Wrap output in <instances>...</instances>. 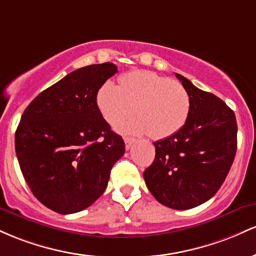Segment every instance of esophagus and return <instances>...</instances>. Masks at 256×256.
<instances>
[{
    "label": "esophagus",
    "mask_w": 256,
    "mask_h": 256,
    "mask_svg": "<svg viewBox=\"0 0 256 256\" xmlns=\"http://www.w3.org/2000/svg\"><path fill=\"white\" fill-rule=\"evenodd\" d=\"M136 142V139H133V138H124V144H126V148L129 150V148H132V145Z\"/></svg>",
    "instance_id": "1"
}]
</instances>
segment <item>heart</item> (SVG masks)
<instances>
[{
	"label": "heart",
	"instance_id": "obj_1",
	"mask_svg": "<svg viewBox=\"0 0 256 256\" xmlns=\"http://www.w3.org/2000/svg\"><path fill=\"white\" fill-rule=\"evenodd\" d=\"M98 106L110 124L126 120L134 108L138 118L123 122L120 129L164 139L184 127L191 99L179 82L151 71H133L120 77L118 87L105 83L98 93Z\"/></svg>",
	"mask_w": 256,
	"mask_h": 256
}]
</instances>
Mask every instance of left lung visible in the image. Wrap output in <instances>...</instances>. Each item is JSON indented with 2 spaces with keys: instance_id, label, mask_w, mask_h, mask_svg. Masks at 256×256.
Wrapping results in <instances>:
<instances>
[{
  "instance_id": "1",
  "label": "left lung",
  "mask_w": 256,
  "mask_h": 256,
  "mask_svg": "<svg viewBox=\"0 0 256 256\" xmlns=\"http://www.w3.org/2000/svg\"><path fill=\"white\" fill-rule=\"evenodd\" d=\"M175 76L190 94L188 118L174 136L154 142L156 156L144 179L160 203L185 210L210 200L225 182L236 156L237 122L220 98Z\"/></svg>"
}]
</instances>
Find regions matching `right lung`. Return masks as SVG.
I'll list each match as a JSON object with an SVG mask.
<instances>
[{"label": "right lung", "instance_id": "1", "mask_svg": "<svg viewBox=\"0 0 256 256\" xmlns=\"http://www.w3.org/2000/svg\"><path fill=\"white\" fill-rule=\"evenodd\" d=\"M117 72L112 62L88 65L40 93L22 114L16 152L37 200L59 214H72L104 194L110 172L124 154L98 108L102 86Z\"/></svg>", "mask_w": 256, "mask_h": 256}]
</instances>
